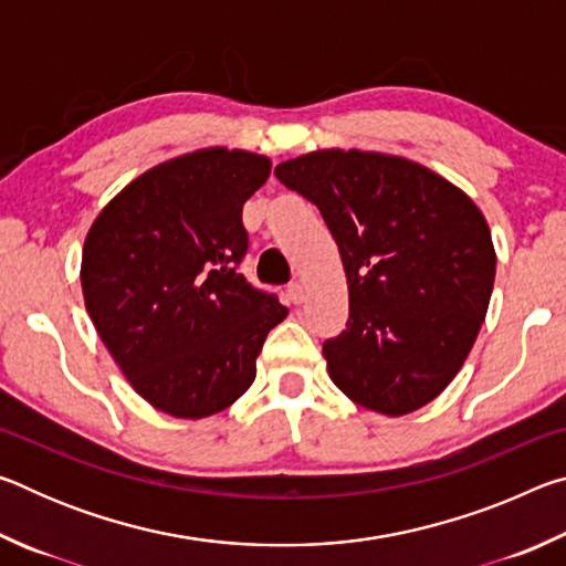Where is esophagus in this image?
<instances>
[{"instance_id": "1", "label": "esophagus", "mask_w": 566, "mask_h": 566, "mask_svg": "<svg viewBox=\"0 0 566 566\" xmlns=\"http://www.w3.org/2000/svg\"><path fill=\"white\" fill-rule=\"evenodd\" d=\"M286 296H290L292 304H302L306 300V286L302 282H292L286 286Z\"/></svg>"}]
</instances>
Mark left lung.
I'll list each match as a JSON object with an SVG mask.
<instances>
[{
	"mask_svg": "<svg viewBox=\"0 0 566 566\" xmlns=\"http://www.w3.org/2000/svg\"><path fill=\"white\" fill-rule=\"evenodd\" d=\"M274 175L317 205L342 254L349 319L322 347L334 385L387 417L429 405L490 306L496 252L484 214L442 175L381 151L317 149Z\"/></svg>",
	"mask_w": 566,
	"mask_h": 566,
	"instance_id": "obj_1",
	"label": "left lung"
}]
</instances>
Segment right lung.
<instances>
[{
    "instance_id": "right-lung-1",
    "label": "right lung",
    "mask_w": 566,
    "mask_h": 566,
    "mask_svg": "<svg viewBox=\"0 0 566 566\" xmlns=\"http://www.w3.org/2000/svg\"><path fill=\"white\" fill-rule=\"evenodd\" d=\"M272 171L264 155L207 147L147 169L94 219L82 294L94 329L142 399L205 419L244 395L272 327L274 294L237 272L242 207Z\"/></svg>"
}]
</instances>
